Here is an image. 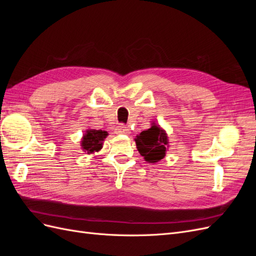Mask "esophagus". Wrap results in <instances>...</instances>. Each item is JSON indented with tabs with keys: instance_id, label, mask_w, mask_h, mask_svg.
Wrapping results in <instances>:
<instances>
[{
	"instance_id": "obj_1",
	"label": "esophagus",
	"mask_w": 256,
	"mask_h": 256,
	"mask_svg": "<svg viewBox=\"0 0 256 256\" xmlns=\"http://www.w3.org/2000/svg\"><path fill=\"white\" fill-rule=\"evenodd\" d=\"M130 132L129 129L125 125H118L116 127V134H128Z\"/></svg>"
}]
</instances>
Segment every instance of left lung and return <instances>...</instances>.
Listing matches in <instances>:
<instances>
[{
  "instance_id": "obj_1",
  "label": "left lung",
  "mask_w": 256,
  "mask_h": 256,
  "mask_svg": "<svg viewBox=\"0 0 256 256\" xmlns=\"http://www.w3.org/2000/svg\"><path fill=\"white\" fill-rule=\"evenodd\" d=\"M134 141L138 152L148 164H156L164 159L170 146L166 131L154 122L150 124V129L138 134Z\"/></svg>"
}]
</instances>
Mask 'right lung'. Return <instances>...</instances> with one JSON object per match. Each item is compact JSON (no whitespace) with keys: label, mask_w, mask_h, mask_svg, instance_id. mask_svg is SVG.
Here are the masks:
<instances>
[{"label":"right lung","mask_w":256,"mask_h":256,"mask_svg":"<svg viewBox=\"0 0 256 256\" xmlns=\"http://www.w3.org/2000/svg\"><path fill=\"white\" fill-rule=\"evenodd\" d=\"M109 136L106 130L86 129L81 138V148L88 154L98 152L102 148L104 138Z\"/></svg>","instance_id":"obj_1"}]
</instances>
